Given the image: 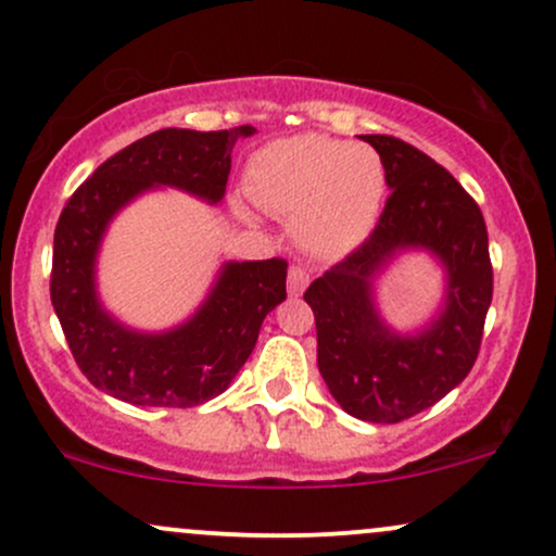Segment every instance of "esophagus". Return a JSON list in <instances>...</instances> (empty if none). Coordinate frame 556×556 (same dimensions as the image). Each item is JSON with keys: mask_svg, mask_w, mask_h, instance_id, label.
<instances>
[{"mask_svg": "<svg viewBox=\"0 0 556 556\" xmlns=\"http://www.w3.org/2000/svg\"><path fill=\"white\" fill-rule=\"evenodd\" d=\"M308 282H311L308 271L300 269V266H292L290 274H287V292H290V295H295V298L303 295V290L308 287Z\"/></svg>", "mask_w": 556, "mask_h": 556, "instance_id": "34e87169", "label": "esophagus"}]
</instances>
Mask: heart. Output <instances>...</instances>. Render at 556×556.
Instances as JSON below:
<instances>
[{"mask_svg": "<svg viewBox=\"0 0 556 556\" xmlns=\"http://www.w3.org/2000/svg\"><path fill=\"white\" fill-rule=\"evenodd\" d=\"M245 190L266 214L295 219L300 245L340 258L371 235L387 190L379 151L329 136L271 140L251 156Z\"/></svg>", "mask_w": 556, "mask_h": 556, "instance_id": "b5f03b06", "label": "heart"}]
</instances>
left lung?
<instances>
[{"instance_id": "left-lung-1", "label": "left lung", "mask_w": 556, "mask_h": 556, "mask_svg": "<svg viewBox=\"0 0 556 556\" xmlns=\"http://www.w3.org/2000/svg\"><path fill=\"white\" fill-rule=\"evenodd\" d=\"M392 188L374 232L305 290L316 316L318 371L344 413L400 424L437 405L470 374L494 292L489 232L478 203L416 146L363 136ZM426 247L443 261L447 300L418 336L389 330L372 305V277L397 250Z\"/></svg>"}]
</instances>
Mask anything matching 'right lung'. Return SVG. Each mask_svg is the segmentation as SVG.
Returning a JSON list of instances; mask_svg holds the SVG:
<instances>
[{"instance_id":"right-lung-1","label":"right lung","mask_w":556,"mask_h":556,"mask_svg":"<svg viewBox=\"0 0 556 556\" xmlns=\"http://www.w3.org/2000/svg\"><path fill=\"white\" fill-rule=\"evenodd\" d=\"M256 127L198 132L167 127L106 159L70 195L54 229L52 305L75 363L96 389L146 407H193L229 387L261 324L287 298V261H229L188 321L146 334L123 327L96 295L106 225L146 190L169 185L208 203L225 195L232 149Z\"/></svg>"}]
</instances>
